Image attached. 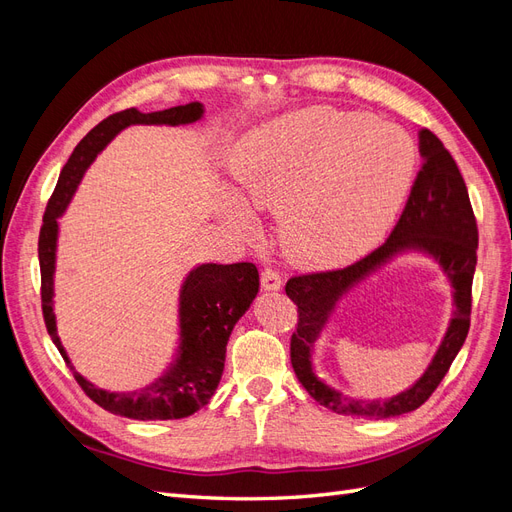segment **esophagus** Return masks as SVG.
<instances>
[{"instance_id": "esophagus-1", "label": "esophagus", "mask_w": 512, "mask_h": 512, "mask_svg": "<svg viewBox=\"0 0 512 512\" xmlns=\"http://www.w3.org/2000/svg\"><path fill=\"white\" fill-rule=\"evenodd\" d=\"M260 282H262V288L269 290V292H275V290L282 288V275H280V271L273 269V267H265V269H262Z\"/></svg>"}]
</instances>
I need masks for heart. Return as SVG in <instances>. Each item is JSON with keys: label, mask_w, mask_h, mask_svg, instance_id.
<instances>
[{"label": "heart", "mask_w": 512, "mask_h": 512, "mask_svg": "<svg viewBox=\"0 0 512 512\" xmlns=\"http://www.w3.org/2000/svg\"><path fill=\"white\" fill-rule=\"evenodd\" d=\"M412 170L414 147L399 128L327 106L254 130L235 158L241 198L258 209H282L286 252L309 265H339L369 250ZM232 218L247 228L241 211Z\"/></svg>", "instance_id": "1"}]
</instances>
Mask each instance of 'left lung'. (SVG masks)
Instances as JSON below:
<instances>
[{"mask_svg": "<svg viewBox=\"0 0 512 512\" xmlns=\"http://www.w3.org/2000/svg\"><path fill=\"white\" fill-rule=\"evenodd\" d=\"M418 147H421L423 164L389 239L348 267L294 275L286 282V294L299 312L297 331L290 337V361L294 374L320 406L337 414L356 418H391L421 408L431 393L438 389L446 371L451 369L470 331L478 228L468 188L453 156L436 134L429 130L418 132ZM404 249L425 251L443 265L456 288V312L452 324L432 365L408 392L382 402L348 398L331 390L313 374V342L334 303L354 283Z\"/></svg>", "mask_w": 512, "mask_h": 512, "instance_id": "obj_1", "label": "left lung"}]
</instances>
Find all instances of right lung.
Segmentation results:
<instances>
[{
  "label": "right lung",
  "mask_w": 512,
  "mask_h": 512,
  "mask_svg": "<svg viewBox=\"0 0 512 512\" xmlns=\"http://www.w3.org/2000/svg\"><path fill=\"white\" fill-rule=\"evenodd\" d=\"M203 117V104L190 102L173 106L166 111L141 113L136 108H126L100 121L83 141L74 147L70 160L61 168L55 192L46 205L40 239V297L42 316L59 354L72 369L74 380L79 382L85 395L108 412L136 418V421H173L185 418L209 404L224 371L226 344L235 329L237 320L247 312L256 299L260 282L254 262H235V265H200L185 277L179 294V348L175 361L166 374L149 386L134 393H108L87 382L79 371H74L68 354L59 342L57 324L53 314V273L57 250V218L66 211L70 198L85 175L87 166L96 160L98 153L111 138L132 123H192Z\"/></svg>",
  "instance_id": "add662e5"
}]
</instances>
